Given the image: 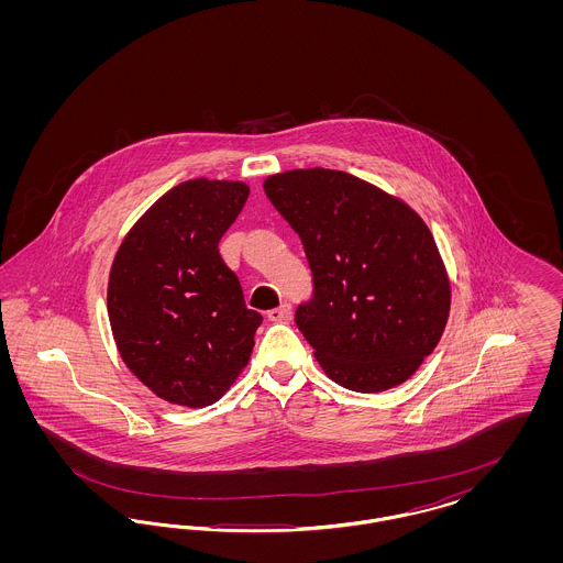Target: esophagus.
I'll return each instance as SVG.
<instances>
[{"label":"esophagus","instance_id":"obj_1","mask_svg":"<svg viewBox=\"0 0 563 563\" xmlns=\"http://www.w3.org/2000/svg\"><path fill=\"white\" fill-rule=\"evenodd\" d=\"M268 319L272 322H287L291 319V306L289 303H280L278 308H272L268 312Z\"/></svg>","mask_w":563,"mask_h":563}]
</instances>
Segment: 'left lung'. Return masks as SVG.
I'll use <instances>...</instances> for the list:
<instances>
[{"instance_id": "obj_1", "label": "left lung", "mask_w": 563, "mask_h": 563, "mask_svg": "<svg viewBox=\"0 0 563 563\" xmlns=\"http://www.w3.org/2000/svg\"><path fill=\"white\" fill-rule=\"evenodd\" d=\"M264 189L312 269L314 291L295 322L324 374L354 393H382L416 374L452 299L422 217L344 170H287Z\"/></svg>"}]
</instances>
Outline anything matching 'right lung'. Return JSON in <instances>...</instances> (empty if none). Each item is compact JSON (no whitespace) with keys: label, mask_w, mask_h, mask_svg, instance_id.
Listing matches in <instances>:
<instances>
[{"label":"right lung","mask_w":563,"mask_h":563,"mask_svg":"<svg viewBox=\"0 0 563 563\" xmlns=\"http://www.w3.org/2000/svg\"><path fill=\"white\" fill-rule=\"evenodd\" d=\"M249 188L191 179L168 189L120 244L108 314L122 361L175 405L219 401L249 363L262 314L219 255Z\"/></svg>","instance_id":"obj_1"}]
</instances>
